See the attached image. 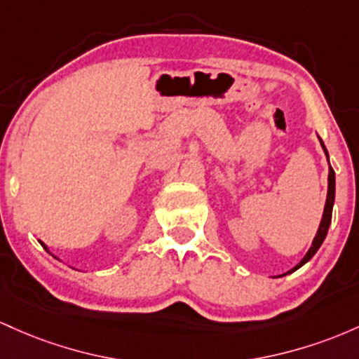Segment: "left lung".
<instances>
[{
    "instance_id": "8db88e82",
    "label": "left lung",
    "mask_w": 359,
    "mask_h": 359,
    "mask_svg": "<svg viewBox=\"0 0 359 359\" xmlns=\"http://www.w3.org/2000/svg\"><path fill=\"white\" fill-rule=\"evenodd\" d=\"M320 146H322V149H324L325 158H327V161H329V152H327V149H325L324 142H322V140H320ZM327 181H329V184H327V198H325V207H324V213H322V220H320V225H319V231H317L316 237H313L312 245H310L307 255L304 256V259H302L300 263L292 269V271H295V269H299L300 266H304V264L307 263V261L312 259V256L316 255L317 251H319V248L322 245V243H324L325 236H327L329 225H331V219H332L334 196H336V175H334V169L331 168V164H329V178H327Z\"/></svg>"
}]
</instances>
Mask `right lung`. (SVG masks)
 Segmentation results:
<instances>
[{
    "instance_id": "add662e5",
    "label": "right lung",
    "mask_w": 359,
    "mask_h": 359,
    "mask_svg": "<svg viewBox=\"0 0 359 359\" xmlns=\"http://www.w3.org/2000/svg\"><path fill=\"white\" fill-rule=\"evenodd\" d=\"M39 243H40V244H42V245H43V248H46V249H47V251H49V248H47V245H46V244H43V243H42V241H39ZM49 252H50V251H49ZM50 255H52V252H50ZM52 256H54V255H52ZM54 257H55V256H54Z\"/></svg>"
}]
</instances>
